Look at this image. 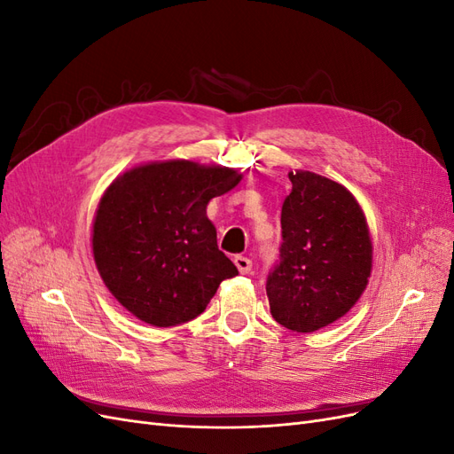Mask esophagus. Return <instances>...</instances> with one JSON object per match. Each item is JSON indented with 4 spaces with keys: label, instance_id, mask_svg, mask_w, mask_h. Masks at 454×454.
<instances>
[{
    "label": "esophagus",
    "instance_id": "obj_1",
    "mask_svg": "<svg viewBox=\"0 0 454 454\" xmlns=\"http://www.w3.org/2000/svg\"><path fill=\"white\" fill-rule=\"evenodd\" d=\"M235 265H237V269H239V272L240 274H248L250 270H252V261L248 259V257H244V255H235Z\"/></svg>",
    "mask_w": 454,
    "mask_h": 454
}]
</instances>
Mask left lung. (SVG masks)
Listing matches in <instances>:
<instances>
[{
  "label": "left lung",
  "mask_w": 454,
  "mask_h": 454,
  "mask_svg": "<svg viewBox=\"0 0 454 454\" xmlns=\"http://www.w3.org/2000/svg\"><path fill=\"white\" fill-rule=\"evenodd\" d=\"M287 176L282 259L267 278V297L280 325L312 333L358 303L373 269V244L362 206L345 185L309 170Z\"/></svg>",
  "instance_id": "obj_1"
}]
</instances>
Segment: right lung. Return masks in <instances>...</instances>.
I'll list each match as a JSON object with an SVG mask.
<instances>
[{
	"label": "right lung",
	"mask_w": 454,
	"mask_h": 454,
	"mask_svg": "<svg viewBox=\"0 0 454 454\" xmlns=\"http://www.w3.org/2000/svg\"><path fill=\"white\" fill-rule=\"evenodd\" d=\"M242 180L239 170L185 159L153 160L109 184L92 222V255L106 287L136 318L170 327L197 318L225 278L206 206Z\"/></svg>",
	"instance_id": "add662e5"
}]
</instances>
